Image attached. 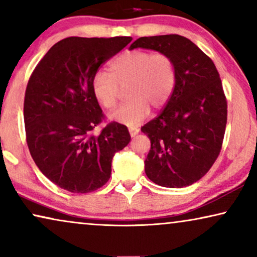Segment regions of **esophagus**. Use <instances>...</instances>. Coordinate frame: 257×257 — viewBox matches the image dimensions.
<instances>
[{"label":"esophagus","instance_id":"obj_1","mask_svg":"<svg viewBox=\"0 0 257 257\" xmlns=\"http://www.w3.org/2000/svg\"><path fill=\"white\" fill-rule=\"evenodd\" d=\"M128 131H130V135H131V137L133 138V137H136L137 135H138L140 130L138 127H130Z\"/></svg>","mask_w":257,"mask_h":257}]
</instances>
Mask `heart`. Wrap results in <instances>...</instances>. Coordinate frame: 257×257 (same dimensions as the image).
<instances>
[{"mask_svg": "<svg viewBox=\"0 0 257 257\" xmlns=\"http://www.w3.org/2000/svg\"><path fill=\"white\" fill-rule=\"evenodd\" d=\"M178 71L173 57L166 52L130 50L108 65V73L97 72L91 82L93 97L106 110L117 106L120 90L128 101L110 114L111 120L136 126L156 108L167 104L177 85Z\"/></svg>", "mask_w": 257, "mask_h": 257, "instance_id": "obj_1", "label": "heart"}]
</instances>
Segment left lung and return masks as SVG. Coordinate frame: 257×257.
Returning <instances> with one entry per match:
<instances>
[{"label":"left lung","mask_w":257,"mask_h":257,"mask_svg":"<svg viewBox=\"0 0 257 257\" xmlns=\"http://www.w3.org/2000/svg\"><path fill=\"white\" fill-rule=\"evenodd\" d=\"M136 48L166 52L177 64L173 94L142 127L151 140L145 173L154 184L181 188L200 180L219 157L227 124V99L216 66L180 35L140 37Z\"/></svg>","instance_id":"obj_1"}]
</instances>
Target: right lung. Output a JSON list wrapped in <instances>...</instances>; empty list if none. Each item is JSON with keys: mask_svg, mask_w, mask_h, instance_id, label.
<instances>
[{"mask_svg": "<svg viewBox=\"0 0 257 257\" xmlns=\"http://www.w3.org/2000/svg\"><path fill=\"white\" fill-rule=\"evenodd\" d=\"M131 37H68L49 50L31 73L24 96L26 139L35 164L49 180L71 193H90L111 177L114 153L128 145L125 125L108 122L93 97L98 69Z\"/></svg>", "mask_w": 257, "mask_h": 257, "instance_id": "1", "label": "right lung"}]
</instances>
